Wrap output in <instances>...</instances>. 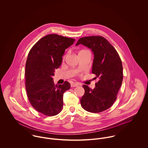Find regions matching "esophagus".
<instances>
[{"label":"esophagus","instance_id":"obj_1","mask_svg":"<svg viewBox=\"0 0 148 148\" xmlns=\"http://www.w3.org/2000/svg\"><path fill=\"white\" fill-rule=\"evenodd\" d=\"M79 85V84H77V83H72V84H71V87H76V86H77Z\"/></svg>","mask_w":148,"mask_h":148}]
</instances>
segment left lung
Here are the masks:
<instances>
[{
  "mask_svg": "<svg viewBox=\"0 0 148 148\" xmlns=\"http://www.w3.org/2000/svg\"><path fill=\"white\" fill-rule=\"evenodd\" d=\"M83 44L94 55L92 72L99 80L93 89L83 85L85 93L80 100L85 110L99 113L109 109L117 99L123 79L121 60L116 49L101 36L83 37L76 45Z\"/></svg>",
  "mask_w": 148,
  "mask_h": 148,
  "instance_id": "obj_1",
  "label": "left lung"
}]
</instances>
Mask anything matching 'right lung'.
Wrapping results in <instances>:
<instances>
[{
    "instance_id": "right-lung-1",
    "label": "right lung",
    "mask_w": 148,
    "mask_h": 148,
    "mask_svg": "<svg viewBox=\"0 0 148 148\" xmlns=\"http://www.w3.org/2000/svg\"><path fill=\"white\" fill-rule=\"evenodd\" d=\"M75 39L57 34L44 36L29 52L25 64V89L28 100L37 111L47 116L59 114L63 106L68 82L55 85L52 76L61 65L65 49Z\"/></svg>"
}]
</instances>
